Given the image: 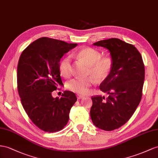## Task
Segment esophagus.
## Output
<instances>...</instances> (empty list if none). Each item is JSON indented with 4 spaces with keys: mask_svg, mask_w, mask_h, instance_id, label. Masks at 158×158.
<instances>
[{
    "mask_svg": "<svg viewBox=\"0 0 158 158\" xmlns=\"http://www.w3.org/2000/svg\"><path fill=\"white\" fill-rule=\"evenodd\" d=\"M77 96V99H83V98H84V96H83V95H81L78 94Z\"/></svg>",
    "mask_w": 158,
    "mask_h": 158,
    "instance_id": "1",
    "label": "esophagus"
}]
</instances>
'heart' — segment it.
Returning <instances> with one entry per match:
<instances>
[{
  "mask_svg": "<svg viewBox=\"0 0 158 158\" xmlns=\"http://www.w3.org/2000/svg\"><path fill=\"white\" fill-rule=\"evenodd\" d=\"M77 59L81 60L89 67L87 74L92 77H75L67 83L69 90L80 94H86L94 83V79L102 82L110 76L114 67V60L110 56L102 57L101 52L91 47H85L79 49L74 54ZM59 72L64 77H68L72 73L71 59L69 56L63 57L59 63Z\"/></svg>",
  "mask_w": 158,
  "mask_h": 158,
  "instance_id": "b5f03b06",
  "label": "heart"
}]
</instances>
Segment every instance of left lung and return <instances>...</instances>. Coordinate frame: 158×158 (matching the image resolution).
Listing matches in <instances>:
<instances>
[{
    "label": "left lung",
    "instance_id": "left-lung-1",
    "mask_svg": "<svg viewBox=\"0 0 158 158\" xmlns=\"http://www.w3.org/2000/svg\"><path fill=\"white\" fill-rule=\"evenodd\" d=\"M94 45L110 52L114 67L110 76L100 84L109 95L93 96L91 118L97 127L112 131L131 118L142 96L145 69L142 57L133 44L116 38L99 40Z\"/></svg>",
    "mask_w": 158,
    "mask_h": 158
}]
</instances>
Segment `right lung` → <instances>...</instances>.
Here are the masks:
<instances>
[{
    "label": "right lung",
    "mask_w": 158,
    "mask_h": 158,
    "mask_svg": "<svg viewBox=\"0 0 158 158\" xmlns=\"http://www.w3.org/2000/svg\"><path fill=\"white\" fill-rule=\"evenodd\" d=\"M77 43L42 37L30 44L20 56L17 87L24 110L33 123L46 132L61 130L68 123L76 95L64 91L59 98L52 92L62 85L59 62Z\"/></svg>",
    "instance_id": "obj_1"
}]
</instances>
